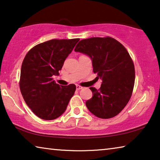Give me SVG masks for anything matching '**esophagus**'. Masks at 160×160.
<instances>
[{"label":"esophagus","mask_w":160,"mask_h":160,"mask_svg":"<svg viewBox=\"0 0 160 160\" xmlns=\"http://www.w3.org/2000/svg\"><path fill=\"white\" fill-rule=\"evenodd\" d=\"M76 89H77L78 90H80L81 89H82V87H81V86L77 85H76Z\"/></svg>","instance_id":"obj_1"}]
</instances>
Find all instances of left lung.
I'll return each instance as SVG.
<instances>
[{
    "label": "left lung",
    "mask_w": 160,
    "mask_h": 160,
    "mask_svg": "<svg viewBox=\"0 0 160 160\" xmlns=\"http://www.w3.org/2000/svg\"><path fill=\"white\" fill-rule=\"evenodd\" d=\"M75 52L87 55L93 72L102 80L99 90L91 87L92 98L85 105L98 118L109 119L118 115L129 102L135 84V66L128 50L110 37L80 40Z\"/></svg>",
    "instance_id": "1"
}]
</instances>
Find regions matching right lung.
Returning <instances> with one entry per match:
<instances>
[{"label":"right lung","instance_id":"1","mask_svg":"<svg viewBox=\"0 0 160 160\" xmlns=\"http://www.w3.org/2000/svg\"><path fill=\"white\" fill-rule=\"evenodd\" d=\"M79 38L50 40L30 50L22 63L20 89L25 103L35 115L45 120L62 115L76 86H61L52 80Z\"/></svg>","mask_w":160,"mask_h":160}]
</instances>
